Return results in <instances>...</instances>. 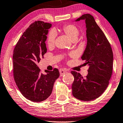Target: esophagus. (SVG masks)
<instances>
[{
  "label": "esophagus",
  "instance_id": "esophagus-1",
  "mask_svg": "<svg viewBox=\"0 0 123 123\" xmlns=\"http://www.w3.org/2000/svg\"><path fill=\"white\" fill-rule=\"evenodd\" d=\"M59 72H60V76H63V75L64 74L67 72V70L65 69H60L59 70Z\"/></svg>",
  "mask_w": 123,
  "mask_h": 123
}]
</instances>
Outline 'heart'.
<instances>
[{
	"mask_svg": "<svg viewBox=\"0 0 123 123\" xmlns=\"http://www.w3.org/2000/svg\"><path fill=\"white\" fill-rule=\"evenodd\" d=\"M62 31L72 40V41H76L78 37L80 32L77 27L73 25H68L63 27ZM56 30H52L49 33L47 38V43L49 46H52L55 42V37H56Z\"/></svg>",
	"mask_w": 123,
	"mask_h": 123,
	"instance_id": "b5f03b06",
	"label": "heart"
}]
</instances>
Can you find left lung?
<instances>
[{
    "instance_id": "left-lung-1",
    "label": "left lung",
    "mask_w": 123,
    "mask_h": 123,
    "mask_svg": "<svg viewBox=\"0 0 123 123\" xmlns=\"http://www.w3.org/2000/svg\"><path fill=\"white\" fill-rule=\"evenodd\" d=\"M84 20L86 27L87 46L81 57L83 64L89 66L86 78L72 71L74 80L72 94L78 100L87 101L100 97L109 85L113 67V53L102 30L90 14L82 15L75 21Z\"/></svg>"
}]
</instances>
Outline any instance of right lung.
Segmentation results:
<instances>
[{"label": "right lung", "mask_w": 123, "mask_h": 123, "mask_svg": "<svg viewBox=\"0 0 123 123\" xmlns=\"http://www.w3.org/2000/svg\"><path fill=\"white\" fill-rule=\"evenodd\" d=\"M51 24L43 21L32 23L15 46L13 55V75L20 92L25 98L39 102L51 94L54 84L60 74L58 69L40 73L37 65L46 53L45 41Z\"/></svg>", "instance_id": "obj_1"}]
</instances>
